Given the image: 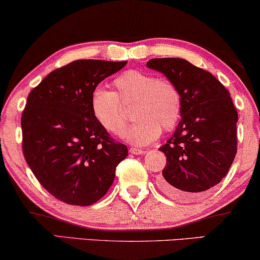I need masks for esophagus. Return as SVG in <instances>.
I'll return each mask as SVG.
<instances>
[{
	"label": "esophagus",
	"mask_w": 260,
	"mask_h": 260,
	"mask_svg": "<svg viewBox=\"0 0 260 260\" xmlns=\"http://www.w3.org/2000/svg\"><path fill=\"white\" fill-rule=\"evenodd\" d=\"M129 151L131 152V154H134V155H142V154H144V152H145V150H143V149L134 148V147H131L129 149Z\"/></svg>",
	"instance_id": "34e87169"
}]
</instances>
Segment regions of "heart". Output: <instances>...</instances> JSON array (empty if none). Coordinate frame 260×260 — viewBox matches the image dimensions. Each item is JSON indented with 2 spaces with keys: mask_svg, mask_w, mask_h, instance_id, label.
<instances>
[{
  "mask_svg": "<svg viewBox=\"0 0 260 260\" xmlns=\"http://www.w3.org/2000/svg\"><path fill=\"white\" fill-rule=\"evenodd\" d=\"M117 92L97 87L91 97V108L97 122L117 136L125 133L127 118L123 105L135 103L133 116L136 122L126 137L136 145L154 142L161 130L172 131L179 123L182 97L176 85L168 79H157L150 73L129 70L113 81Z\"/></svg>",
  "mask_w": 260,
  "mask_h": 260,
  "instance_id": "heart-1",
  "label": "heart"
}]
</instances>
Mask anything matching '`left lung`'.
<instances>
[{
  "label": "left lung",
  "mask_w": 260,
  "mask_h": 260,
  "mask_svg": "<svg viewBox=\"0 0 260 260\" xmlns=\"http://www.w3.org/2000/svg\"><path fill=\"white\" fill-rule=\"evenodd\" d=\"M182 97L179 126L159 150L167 163L158 186L174 199H195L221 182L237 154L238 112L230 92L207 71L180 58L149 60Z\"/></svg>",
  "instance_id": "8db88e82"
}]
</instances>
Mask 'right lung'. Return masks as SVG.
<instances>
[{"label":"right lung","instance_id":"obj_1","mask_svg":"<svg viewBox=\"0 0 260 260\" xmlns=\"http://www.w3.org/2000/svg\"><path fill=\"white\" fill-rule=\"evenodd\" d=\"M126 61L76 60L48 74L28 94L21 117L22 151L41 186L69 205L90 206L111 187L127 156L94 118L98 84Z\"/></svg>","mask_w":260,"mask_h":260}]
</instances>
